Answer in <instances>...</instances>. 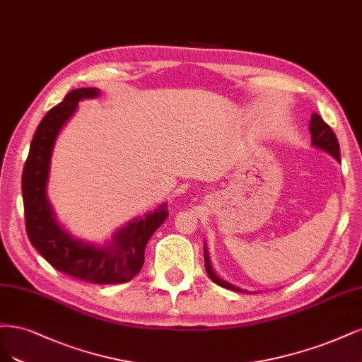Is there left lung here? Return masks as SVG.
<instances>
[{"instance_id": "obj_1", "label": "left lung", "mask_w": 362, "mask_h": 362, "mask_svg": "<svg viewBox=\"0 0 362 362\" xmlns=\"http://www.w3.org/2000/svg\"><path fill=\"white\" fill-rule=\"evenodd\" d=\"M310 134H311V146L313 147H316V148L325 151V153L331 155L335 160L340 162V144H338V139H337L334 131L323 122V119L320 117L317 112H314L311 115ZM204 266H206V272H207L209 278H211L215 284L224 287V288L235 290V291H245V293H251V291L243 290V288H240L235 284H231V283L226 281V279H223L215 274L212 263H211V257H209L206 242H204Z\"/></svg>"}]
</instances>
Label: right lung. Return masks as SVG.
Instances as JSON below:
<instances>
[{
  "label": "right lung",
  "instance_id": "obj_1",
  "mask_svg": "<svg viewBox=\"0 0 362 362\" xmlns=\"http://www.w3.org/2000/svg\"><path fill=\"white\" fill-rule=\"evenodd\" d=\"M99 88H76L67 93L42 119L33 136L22 173L25 227L31 245L57 271L95 284L127 283L141 271L148 239L168 218L167 203L117 228L111 240L96 245L69 233L55 218L48 200L51 158L57 136L71 120L83 99H96Z\"/></svg>",
  "mask_w": 362,
  "mask_h": 362
}]
</instances>
